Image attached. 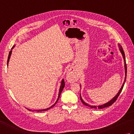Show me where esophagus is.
Segmentation results:
<instances>
[{"label":"esophagus","mask_w":134,"mask_h":134,"mask_svg":"<svg viewBox=\"0 0 134 134\" xmlns=\"http://www.w3.org/2000/svg\"><path fill=\"white\" fill-rule=\"evenodd\" d=\"M67 79L70 82H74L77 79L76 74L71 70H69L67 73Z\"/></svg>","instance_id":"obj_1"}]
</instances>
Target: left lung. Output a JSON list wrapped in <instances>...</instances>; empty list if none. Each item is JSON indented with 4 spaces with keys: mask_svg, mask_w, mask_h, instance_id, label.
I'll return each mask as SVG.
<instances>
[{
    "mask_svg": "<svg viewBox=\"0 0 134 134\" xmlns=\"http://www.w3.org/2000/svg\"><path fill=\"white\" fill-rule=\"evenodd\" d=\"M120 50L121 51V53H122V56H123V58H124V64H125V80H124V83L122 84V87H121V89L120 90V91H119V92H118V94L116 95V96L114 97V98L111 99V101H109V102H108L107 103H106L105 104H104V105H99V106H92V105H88V104H87L85 103V102L82 100V99L81 98V94L80 95V99H81V101L82 103H83V104H84L86 106H88V107H91L92 108H98V109H102V108H106V107H108L111 105L112 104L114 103V102L116 101V99H117L118 96H120V93L121 92V91H122V88L124 87V84H125V82L126 81V71H127V69H126V61H125V53H124V50L123 48L122 47V46H121L120 45Z\"/></svg>",
    "mask_w": 134,
    "mask_h": 134,
    "instance_id": "left-lung-1",
    "label": "left lung"
}]
</instances>
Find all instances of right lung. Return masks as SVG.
<instances>
[{"instance_id":"right-lung-1","label":"right lung","mask_w":134,"mask_h":134,"mask_svg":"<svg viewBox=\"0 0 134 134\" xmlns=\"http://www.w3.org/2000/svg\"><path fill=\"white\" fill-rule=\"evenodd\" d=\"M14 46H13V47H12V48H13L14 47ZM11 54H12V50L10 51V52H9V56H8V63H9V59H10V57ZM64 86H65V82H64V80H63L62 81V83H61V86H60V90H59V97H58V98H57V99L56 102H55V103L54 104H53V105L52 107H50V108H47V109H40V110H36V111H38V112H40V111H47V110H48V109H50L51 108L53 107H54V106L55 105V104H56V103H57L58 100H59V99L60 97L61 93H62V91H63V88H64ZM29 111H31V109H29ZM35 111H36V110H35Z\"/></svg>"}]
</instances>
